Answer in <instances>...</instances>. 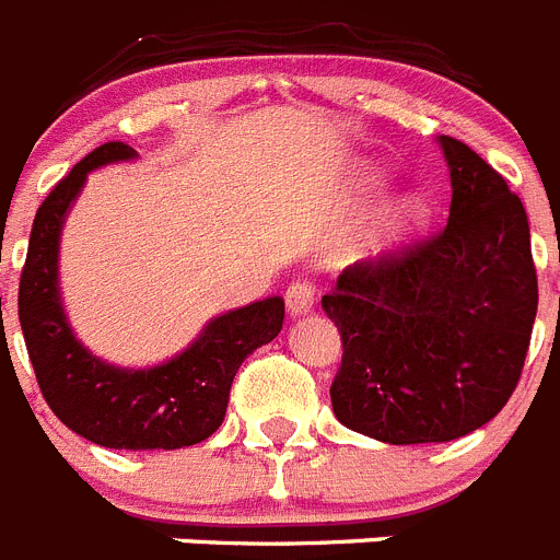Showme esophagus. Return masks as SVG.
Instances as JSON below:
<instances>
[{
  "mask_svg": "<svg viewBox=\"0 0 560 560\" xmlns=\"http://www.w3.org/2000/svg\"><path fill=\"white\" fill-rule=\"evenodd\" d=\"M285 305H289L291 316L311 311V305H314V283L311 280H294L285 291Z\"/></svg>",
  "mask_w": 560,
  "mask_h": 560,
  "instance_id": "34e87169",
  "label": "esophagus"
}]
</instances>
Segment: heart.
Segmentation results:
<instances>
[{
  "mask_svg": "<svg viewBox=\"0 0 560 560\" xmlns=\"http://www.w3.org/2000/svg\"><path fill=\"white\" fill-rule=\"evenodd\" d=\"M355 187L364 192H378L381 187H384V176H381L378 171H373V167H368V171H361L359 176H355ZM427 215H429L427 201L418 199V196H412V199L404 201L398 210H393L387 219L381 221L378 230H375V235H373V246L378 252H384V249H393V246L404 244L407 237H412L415 232L423 226Z\"/></svg>",
  "mask_w": 560,
  "mask_h": 560,
  "instance_id": "heart-1",
  "label": "heart"
}]
</instances>
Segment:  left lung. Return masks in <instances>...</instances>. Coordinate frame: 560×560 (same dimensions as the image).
<instances>
[{
	"label": "left lung",
	"mask_w": 560,
	"mask_h": 560,
	"mask_svg": "<svg viewBox=\"0 0 560 560\" xmlns=\"http://www.w3.org/2000/svg\"><path fill=\"white\" fill-rule=\"evenodd\" d=\"M440 148L452 176L446 224L348 266L323 296L341 334L334 415L393 446L448 443L497 418L536 323L522 199L465 142L440 137Z\"/></svg>",
	"instance_id": "obj_1"
}]
</instances>
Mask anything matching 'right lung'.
I'll return each mask as SVG.
<instances>
[{
    "label": "right lung",
    "instance_id": "obj_1",
    "mask_svg": "<svg viewBox=\"0 0 560 560\" xmlns=\"http://www.w3.org/2000/svg\"><path fill=\"white\" fill-rule=\"evenodd\" d=\"M126 142L86 153L42 201L19 280V323L44 400L63 427L106 448L196 446L221 427L237 368L283 328V296L226 311L165 364L122 370L89 353L67 323L58 291V244L86 173L133 160ZM2 303V300H0Z\"/></svg>",
    "mask_w": 560,
    "mask_h": 560
}]
</instances>
